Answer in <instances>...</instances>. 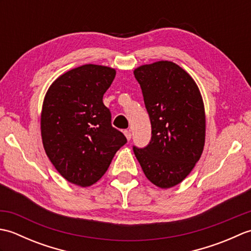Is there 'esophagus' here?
I'll use <instances>...</instances> for the list:
<instances>
[{"label":"esophagus","instance_id":"esophagus-1","mask_svg":"<svg viewBox=\"0 0 251 251\" xmlns=\"http://www.w3.org/2000/svg\"><path fill=\"white\" fill-rule=\"evenodd\" d=\"M124 135L126 137V139L128 141L131 139V131L130 130H124Z\"/></svg>","mask_w":251,"mask_h":251}]
</instances>
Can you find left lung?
I'll return each instance as SVG.
<instances>
[{
	"label": "left lung",
	"instance_id": "left-lung-1",
	"mask_svg": "<svg viewBox=\"0 0 251 251\" xmlns=\"http://www.w3.org/2000/svg\"><path fill=\"white\" fill-rule=\"evenodd\" d=\"M134 74L152 126L150 143L134 147V153L153 184L173 188L188 177L204 150V101L194 79L175 62L143 65Z\"/></svg>",
	"mask_w": 251,
	"mask_h": 251
}]
</instances>
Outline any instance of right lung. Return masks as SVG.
Returning <instances> with one entry per match:
<instances>
[{
    "instance_id": "1",
    "label": "right lung",
    "mask_w": 251,
    "mask_h": 251,
    "mask_svg": "<svg viewBox=\"0 0 251 251\" xmlns=\"http://www.w3.org/2000/svg\"><path fill=\"white\" fill-rule=\"evenodd\" d=\"M115 74L113 68L84 65L57 77L44 97L41 135L46 155L63 178L82 188L100 180L127 142L112 127L102 101Z\"/></svg>"
}]
</instances>
